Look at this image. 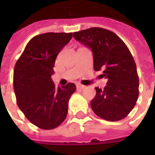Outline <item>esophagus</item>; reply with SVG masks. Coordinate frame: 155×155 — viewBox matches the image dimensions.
Segmentation results:
<instances>
[{
  "mask_svg": "<svg viewBox=\"0 0 155 155\" xmlns=\"http://www.w3.org/2000/svg\"><path fill=\"white\" fill-rule=\"evenodd\" d=\"M77 88L79 89V90H84V88H85V86H84V85H83V84H77Z\"/></svg>",
  "mask_w": 155,
  "mask_h": 155,
  "instance_id": "esophagus-1",
  "label": "esophagus"
}]
</instances>
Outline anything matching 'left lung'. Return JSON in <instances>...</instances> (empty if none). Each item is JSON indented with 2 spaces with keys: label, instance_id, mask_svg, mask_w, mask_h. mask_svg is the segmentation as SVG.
I'll list each match as a JSON object with an SVG mask.
<instances>
[{
  "label": "left lung",
  "instance_id": "8db88e82",
  "mask_svg": "<svg viewBox=\"0 0 155 155\" xmlns=\"http://www.w3.org/2000/svg\"><path fill=\"white\" fill-rule=\"evenodd\" d=\"M74 39L92 51L94 70H102L106 86L95 88L91 105L95 114L109 121L125 118L139 97V76L134 58L114 32L100 27L74 32Z\"/></svg>",
  "mask_w": 155,
  "mask_h": 155
}]
</instances>
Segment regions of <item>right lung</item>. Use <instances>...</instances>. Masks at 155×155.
<instances>
[{
    "label": "right lung",
    "mask_w": 155,
    "mask_h": 155,
    "mask_svg": "<svg viewBox=\"0 0 155 155\" xmlns=\"http://www.w3.org/2000/svg\"><path fill=\"white\" fill-rule=\"evenodd\" d=\"M72 33L48 32L33 37L15 63L13 86L25 116L42 130L59 126L67 116L68 102L75 84L55 87L51 80L55 59Z\"/></svg>",
    "instance_id": "1"
}]
</instances>
